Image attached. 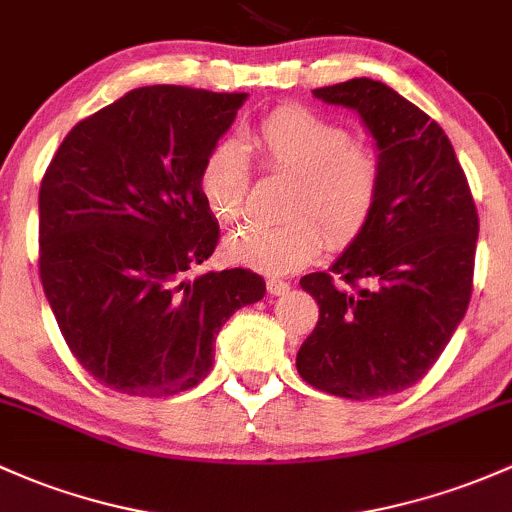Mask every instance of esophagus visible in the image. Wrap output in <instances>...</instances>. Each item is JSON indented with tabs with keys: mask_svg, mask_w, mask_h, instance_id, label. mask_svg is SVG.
<instances>
[{
	"mask_svg": "<svg viewBox=\"0 0 512 512\" xmlns=\"http://www.w3.org/2000/svg\"><path fill=\"white\" fill-rule=\"evenodd\" d=\"M266 288L271 295H285L290 290V283H285V280H280V278H268Z\"/></svg>",
	"mask_w": 512,
	"mask_h": 512,
	"instance_id": "34e87169",
	"label": "esophagus"
}]
</instances>
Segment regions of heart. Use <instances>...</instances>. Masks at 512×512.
<instances>
[{
	"label": "heart",
	"mask_w": 512,
	"mask_h": 512,
	"mask_svg": "<svg viewBox=\"0 0 512 512\" xmlns=\"http://www.w3.org/2000/svg\"><path fill=\"white\" fill-rule=\"evenodd\" d=\"M244 146L263 173L288 175L278 227H244L224 241L236 263L285 273L310 261L322 241L346 246L371 222L383 190V158L351 131L302 104H283L251 126ZM249 163L234 141L212 146L200 168V192L219 222L241 217Z\"/></svg>",
	"instance_id": "heart-1"
}]
</instances>
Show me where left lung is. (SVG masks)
<instances>
[{
	"mask_svg": "<svg viewBox=\"0 0 512 512\" xmlns=\"http://www.w3.org/2000/svg\"><path fill=\"white\" fill-rule=\"evenodd\" d=\"M356 109L383 158L368 227L329 273L300 278L320 320L298 351L302 381L349 400L415 386L464 320L474 288L478 214L442 126L378 80L317 87Z\"/></svg>",
	"mask_w": 512,
	"mask_h": 512,
	"instance_id": "8db88e82",
	"label": "left lung"
}]
</instances>
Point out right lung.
<instances>
[{
  "instance_id": "right-lung-1",
  "label": "right lung",
  "mask_w": 512,
  "mask_h": 512,
  "mask_svg": "<svg viewBox=\"0 0 512 512\" xmlns=\"http://www.w3.org/2000/svg\"><path fill=\"white\" fill-rule=\"evenodd\" d=\"M246 92L151 85L70 129L38 192V276L78 364L168 398L210 373L214 337L266 295L249 268L190 271L219 244L200 168Z\"/></svg>"
}]
</instances>
